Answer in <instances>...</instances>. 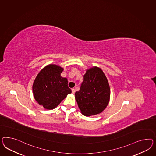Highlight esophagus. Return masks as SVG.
<instances>
[{
	"label": "esophagus",
	"instance_id": "34e87169",
	"mask_svg": "<svg viewBox=\"0 0 156 156\" xmlns=\"http://www.w3.org/2000/svg\"><path fill=\"white\" fill-rule=\"evenodd\" d=\"M72 92L73 94H74L75 92H76V90H75V89H74V88L72 89Z\"/></svg>",
	"mask_w": 156,
	"mask_h": 156
}]
</instances>
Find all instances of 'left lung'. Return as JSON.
Masks as SVG:
<instances>
[{
  "label": "left lung",
  "mask_w": 156,
  "mask_h": 156,
  "mask_svg": "<svg viewBox=\"0 0 156 156\" xmlns=\"http://www.w3.org/2000/svg\"><path fill=\"white\" fill-rule=\"evenodd\" d=\"M76 99L82 114L86 116L100 114L108 105L110 86L105 74L99 67L86 71Z\"/></svg>",
  "instance_id": "obj_1"
}]
</instances>
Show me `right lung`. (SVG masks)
I'll list each match as a JSON object with an SVG mask.
<instances>
[{"instance_id":"1","label":"right lung","mask_w":156,"mask_h":156,"mask_svg":"<svg viewBox=\"0 0 156 156\" xmlns=\"http://www.w3.org/2000/svg\"><path fill=\"white\" fill-rule=\"evenodd\" d=\"M63 70L58 65H49L34 80L32 87L34 99L45 109H54L72 93L67 79L61 76Z\"/></svg>"}]
</instances>
